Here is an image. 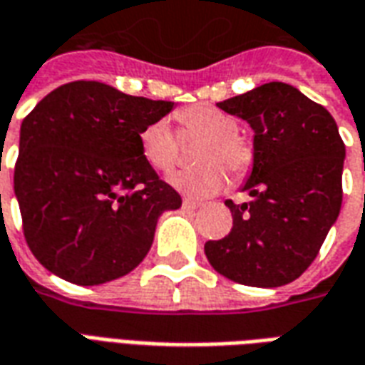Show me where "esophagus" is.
<instances>
[{
  "instance_id": "34e87169",
  "label": "esophagus",
  "mask_w": 365,
  "mask_h": 365,
  "mask_svg": "<svg viewBox=\"0 0 365 365\" xmlns=\"http://www.w3.org/2000/svg\"><path fill=\"white\" fill-rule=\"evenodd\" d=\"M182 205H183V209L187 211V213H193V211H197L199 209L197 203H193V201H190V199H183Z\"/></svg>"
}]
</instances>
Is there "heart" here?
Returning <instances> with one entry per match:
<instances>
[{
	"instance_id": "1",
	"label": "heart",
	"mask_w": 365,
	"mask_h": 365,
	"mask_svg": "<svg viewBox=\"0 0 365 365\" xmlns=\"http://www.w3.org/2000/svg\"><path fill=\"white\" fill-rule=\"evenodd\" d=\"M178 120L185 133L205 136L197 152V162L203 166L183 170L170 178L175 190L191 199L213 195L227 183V172L235 175L245 174L252 164V148L246 138L237 133V119L215 105H193L178 113ZM143 158L156 172L166 174L175 166L178 143L166 119L146 125L138 135Z\"/></svg>"
}]
</instances>
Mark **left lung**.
I'll use <instances>...</instances> for the list:
<instances>
[{
    "label": "left lung",
    "mask_w": 365,
    "mask_h": 365,
    "mask_svg": "<svg viewBox=\"0 0 365 365\" xmlns=\"http://www.w3.org/2000/svg\"><path fill=\"white\" fill-rule=\"evenodd\" d=\"M254 130L252 170L240 187L232 229L209 240L205 256L225 277L252 287H279L317 258L342 205L346 148L332 115L297 88L264 83L217 103Z\"/></svg>",
    "instance_id": "left-lung-1"
}]
</instances>
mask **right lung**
Returning <instances> with one entry per match:
<instances>
[{
	"label": "right lung",
	"mask_w": 365,
	"mask_h": 365,
	"mask_svg": "<svg viewBox=\"0 0 365 365\" xmlns=\"http://www.w3.org/2000/svg\"><path fill=\"white\" fill-rule=\"evenodd\" d=\"M172 109L107 83L72 82L29 113L13 183L29 248L48 272L99 285L144 260L158 219L182 197L143 158L138 135Z\"/></svg>",
	"instance_id": "right-lung-1"
}]
</instances>
